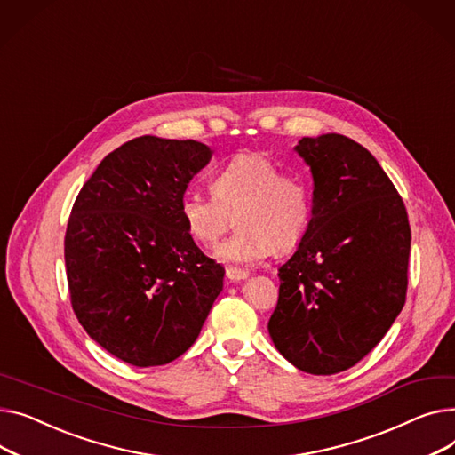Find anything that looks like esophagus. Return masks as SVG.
<instances>
[{"label": "esophagus", "instance_id": "esophagus-1", "mask_svg": "<svg viewBox=\"0 0 455 455\" xmlns=\"http://www.w3.org/2000/svg\"><path fill=\"white\" fill-rule=\"evenodd\" d=\"M226 277L229 279V281H233V283H238V281H244V279H248L250 277V272L248 270H240V268H228L226 270Z\"/></svg>", "mask_w": 455, "mask_h": 455}]
</instances>
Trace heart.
<instances>
[{
  "label": "heart",
  "instance_id": "heart-1",
  "mask_svg": "<svg viewBox=\"0 0 455 455\" xmlns=\"http://www.w3.org/2000/svg\"><path fill=\"white\" fill-rule=\"evenodd\" d=\"M212 193L187 189L181 219L198 243L212 244L236 217L238 233L212 250L226 264L251 266L272 251L284 253L305 236L312 217V191L299 174H283L270 157L238 154L212 176Z\"/></svg>",
  "mask_w": 455,
  "mask_h": 455
}]
</instances>
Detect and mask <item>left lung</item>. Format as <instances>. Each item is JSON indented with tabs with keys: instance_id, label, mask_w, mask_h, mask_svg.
<instances>
[{
	"instance_id": "1",
	"label": "left lung",
	"mask_w": 455,
	"mask_h": 455,
	"mask_svg": "<svg viewBox=\"0 0 455 455\" xmlns=\"http://www.w3.org/2000/svg\"><path fill=\"white\" fill-rule=\"evenodd\" d=\"M293 150L312 172V217L279 268L268 332L299 371L334 375L375 349L403 310L411 231L403 198L360 143L323 133Z\"/></svg>"
}]
</instances>
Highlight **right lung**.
<instances>
[{
    "mask_svg": "<svg viewBox=\"0 0 455 455\" xmlns=\"http://www.w3.org/2000/svg\"><path fill=\"white\" fill-rule=\"evenodd\" d=\"M211 154L193 140L136 138L102 159L73 204L64 257L75 315L130 365L181 356L222 291L224 268L200 251L180 212Z\"/></svg>",
    "mask_w": 455,
    "mask_h": 455,
    "instance_id": "right-lung-1",
    "label": "right lung"
}]
</instances>
